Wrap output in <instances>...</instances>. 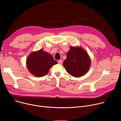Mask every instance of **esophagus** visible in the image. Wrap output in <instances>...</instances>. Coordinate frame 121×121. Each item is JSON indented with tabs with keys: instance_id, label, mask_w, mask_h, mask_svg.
<instances>
[{
	"instance_id": "1",
	"label": "esophagus",
	"mask_w": 121,
	"mask_h": 121,
	"mask_svg": "<svg viewBox=\"0 0 121 121\" xmlns=\"http://www.w3.org/2000/svg\"><path fill=\"white\" fill-rule=\"evenodd\" d=\"M62 61L63 60L62 59H60L59 60H58L57 62H58V63L59 64H62Z\"/></svg>"
}]
</instances>
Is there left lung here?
I'll return each instance as SVG.
<instances>
[{
    "instance_id": "left-lung-1",
    "label": "left lung",
    "mask_w": 121,
    "mask_h": 121,
    "mask_svg": "<svg viewBox=\"0 0 121 121\" xmlns=\"http://www.w3.org/2000/svg\"><path fill=\"white\" fill-rule=\"evenodd\" d=\"M91 63L89 56L82 48L71 46L63 65L68 74L78 78L87 73Z\"/></svg>"
}]
</instances>
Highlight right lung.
I'll list each match as a JSON object with an SVG mask.
<instances>
[{"instance_id": "right-lung-1", "label": "right lung", "mask_w": 121, "mask_h": 121, "mask_svg": "<svg viewBox=\"0 0 121 121\" xmlns=\"http://www.w3.org/2000/svg\"><path fill=\"white\" fill-rule=\"evenodd\" d=\"M57 64L53 56L41 49L31 53L26 61L27 68L30 73L37 77L45 76L50 68Z\"/></svg>"}]
</instances>
